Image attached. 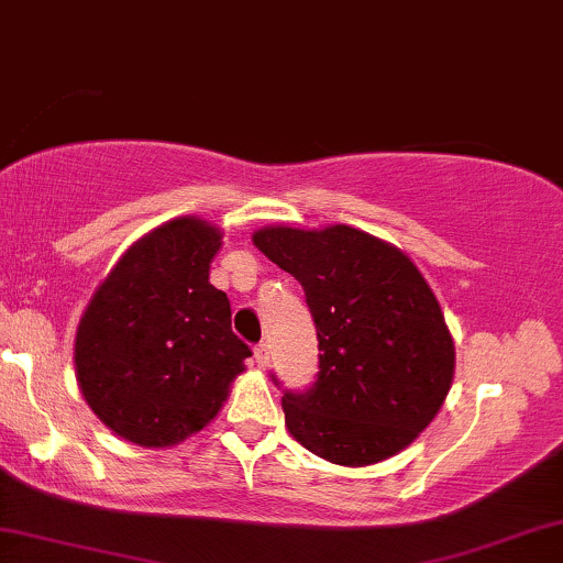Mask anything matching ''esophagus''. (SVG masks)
Listing matches in <instances>:
<instances>
[{"instance_id":"obj_1","label":"esophagus","mask_w":563,"mask_h":563,"mask_svg":"<svg viewBox=\"0 0 563 563\" xmlns=\"http://www.w3.org/2000/svg\"><path fill=\"white\" fill-rule=\"evenodd\" d=\"M254 360H256V365L262 367V371H267V365H269V346L267 344H260L254 349Z\"/></svg>"}]
</instances>
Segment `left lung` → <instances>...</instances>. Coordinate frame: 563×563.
I'll return each instance as SVG.
<instances>
[{
  "label": "left lung",
  "instance_id": "left-lung-1",
  "mask_svg": "<svg viewBox=\"0 0 563 563\" xmlns=\"http://www.w3.org/2000/svg\"><path fill=\"white\" fill-rule=\"evenodd\" d=\"M254 245L301 283L320 373L283 397L286 429L335 466H373L416 442L452 386L455 344L416 262L349 224H269Z\"/></svg>",
  "mask_w": 563,
  "mask_h": 563
}]
</instances>
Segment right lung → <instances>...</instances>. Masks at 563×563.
<instances>
[{
  "instance_id": "1",
  "label": "right lung",
  "mask_w": 563,
  "mask_h": 563,
  "mask_svg": "<svg viewBox=\"0 0 563 563\" xmlns=\"http://www.w3.org/2000/svg\"><path fill=\"white\" fill-rule=\"evenodd\" d=\"M222 230L177 217L137 238L84 309L74 341L79 389L115 437L174 448L228 402L251 349L209 283Z\"/></svg>"
}]
</instances>
